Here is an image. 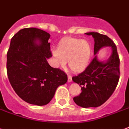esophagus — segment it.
Wrapping results in <instances>:
<instances>
[{
	"instance_id": "1",
	"label": "esophagus",
	"mask_w": 129,
	"mask_h": 129,
	"mask_svg": "<svg viewBox=\"0 0 129 129\" xmlns=\"http://www.w3.org/2000/svg\"><path fill=\"white\" fill-rule=\"evenodd\" d=\"M72 76H68V82H69V83H70V82H72Z\"/></svg>"
}]
</instances>
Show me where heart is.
Instances as JSON below:
<instances>
[{
  "mask_svg": "<svg viewBox=\"0 0 129 129\" xmlns=\"http://www.w3.org/2000/svg\"><path fill=\"white\" fill-rule=\"evenodd\" d=\"M92 55V46L87 40L67 37L61 40L57 51H53L55 66L64 68L67 62L73 72H81L88 66Z\"/></svg>",
  "mask_w": 129,
  "mask_h": 129,
  "instance_id": "b5f03b06",
  "label": "heart"
}]
</instances>
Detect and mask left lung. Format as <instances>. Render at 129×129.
I'll use <instances>...</instances> for the list:
<instances>
[{
    "label": "left lung",
    "mask_w": 129,
    "mask_h": 129,
    "mask_svg": "<svg viewBox=\"0 0 129 129\" xmlns=\"http://www.w3.org/2000/svg\"><path fill=\"white\" fill-rule=\"evenodd\" d=\"M94 40L92 61L83 72L74 76L72 80L81 85V93L74 97V101L83 108L98 107L104 104L113 94L119 79V58L115 44L106 35L98 33H86ZM112 49L110 57L99 61L96 54L103 47Z\"/></svg>",
    "instance_id": "8db88e82"
}]
</instances>
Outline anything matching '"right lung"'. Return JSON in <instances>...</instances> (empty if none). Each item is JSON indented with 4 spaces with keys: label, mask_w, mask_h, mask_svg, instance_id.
I'll return each mask as SVG.
<instances>
[{
    "label": "right lung",
    "mask_w": 129,
    "mask_h": 129,
    "mask_svg": "<svg viewBox=\"0 0 129 129\" xmlns=\"http://www.w3.org/2000/svg\"><path fill=\"white\" fill-rule=\"evenodd\" d=\"M50 34L35 28H23L12 38L7 53V73L17 95L28 104L44 106L54 96L67 76L47 62L52 57Z\"/></svg>",
    "instance_id": "add662e5"
}]
</instances>
